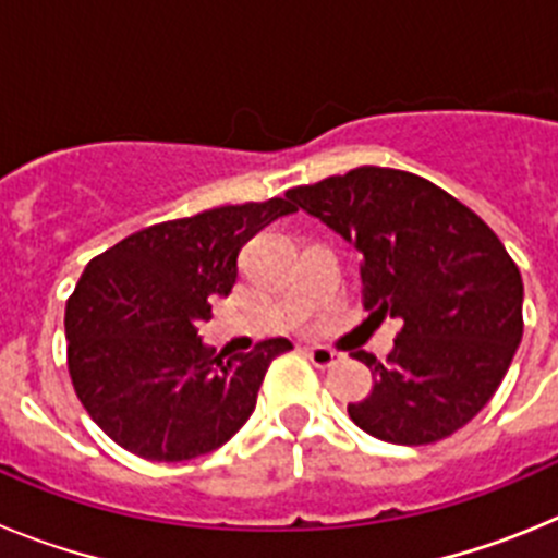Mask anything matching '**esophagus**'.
Here are the masks:
<instances>
[{"mask_svg": "<svg viewBox=\"0 0 558 558\" xmlns=\"http://www.w3.org/2000/svg\"><path fill=\"white\" fill-rule=\"evenodd\" d=\"M307 357H310V363H313L315 368H329V366H335V363H338L340 354L332 352V349H327V347H310Z\"/></svg>", "mask_w": 558, "mask_h": 558, "instance_id": "34e87169", "label": "esophagus"}]
</instances>
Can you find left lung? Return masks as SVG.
Masks as SVG:
<instances>
[{
    "instance_id": "obj_1",
    "label": "left lung",
    "mask_w": 558,
    "mask_h": 558,
    "mask_svg": "<svg viewBox=\"0 0 558 558\" xmlns=\"http://www.w3.org/2000/svg\"><path fill=\"white\" fill-rule=\"evenodd\" d=\"M284 198L360 251L363 304L402 322L386 363L354 352L374 377L349 405L354 425L408 447L452 436L489 402L522 340L509 251L450 192L405 170L357 167Z\"/></svg>"
}]
</instances>
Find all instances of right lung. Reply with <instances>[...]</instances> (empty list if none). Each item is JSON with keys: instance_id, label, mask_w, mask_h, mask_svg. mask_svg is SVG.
Returning <instances> with one entry per match:
<instances>
[{"instance_id": "right-lung-1", "label": "right lung", "mask_w": 558, "mask_h": 558, "mask_svg": "<svg viewBox=\"0 0 558 558\" xmlns=\"http://www.w3.org/2000/svg\"><path fill=\"white\" fill-rule=\"evenodd\" d=\"M290 211L284 198L218 206L147 226L86 265L63 318L69 377L108 438L175 463L218 450L248 422L270 360L293 343L270 338L223 360L198 327L234 288L243 245Z\"/></svg>"}]
</instances>
